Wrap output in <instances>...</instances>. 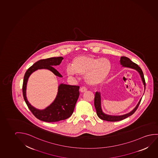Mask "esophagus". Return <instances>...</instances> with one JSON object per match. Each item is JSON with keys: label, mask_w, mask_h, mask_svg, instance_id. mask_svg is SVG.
<instances>
[{"label": "esophagus", "mask_w": 158, "mask_h": 158, "mask_svg": "<svg viewBox=\"0 0 158 158\" xmlns=\"http://www.w3.org/2000/svg\"><path fill=\"white\" fill-rule=\"evenodd\" d=\"M80 91L81 93H84L85 92L87 91V89L85 87H81L80 89Z\"/></svg>", "instance_id": "1"}]
</instances>
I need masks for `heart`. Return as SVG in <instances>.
Returning a JSON list of instances; mask_svg holds the SVG:
<instances>
[{"label": "heart", "mask_w": 158, "mask_h": 158, "mask_svg": "<svg viewBox=\"0 0 158 158\" xmlns=\"http://www.w3.org/2000/svg\"><path fill=\"white\" fill-rule=\"evenodd\" d=\"M72 66L67 67L69 76H85V80L91 85H101L105 82L111 71V62L106 58L79 55L73 59Z\"/></svg>", "instance_id": "1"}]
</instances>
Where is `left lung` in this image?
I'll use <instances>...</instances> for the list:
<instances>
[{"label":"left lung","instance_id":"8db88e82","mask_svg":"<svg viewBox=\"0 0 158 158\" xmlns=\"http://www.w3.org/2000/svg\"><path fill=\"white\" fill-rule=\"evenodd\" d=\"M120 64L121 65H122V67L134 69H135L136 71L138 72V73H139V76L141 78L143 84L144 85V89L145 90L146 82H145V80H144L143 73V72H142V69H141V68L137 64H136L134 62L131 61L128 57H126V56L121 57ZM141 99H142V98H140L139 102L137 103L136 106H135V108L133 110L131 111V112H129L128 114H123V115H120V116L110 115V114H106L104 112H103L102 109V106H101V94L99 92H96V94H95L94 104V106H95L97 114L99 118H100L101 119L104 120V121L116 122L121 121L122 119H125L126 118H127L128 117L132 115L135 112V111L137 110V108H138L139 103L141 101Z\"/></svg>","mask_w":158,"mask_h":158}]
</instances>
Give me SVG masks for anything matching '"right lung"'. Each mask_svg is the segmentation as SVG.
<instances>
[{"label":"right lung","instance_id":"1","mask_svg":"<svg viewBox=\"0 0 158 158\" xmlns=\"http://www.w3.org/2000/svg\"><path fill=\"white\" fill-rule=\"evenodd\" d=\"M64 58L62 56L50 57L39 60L29 68L25 72L23 80V95L25 103L32 114L37 119L47 122H55L67 119L73 114L77 101L79 96V86L61 84L54 101L44 110L34 108L27 101L26 94L28 79L35 71L46 69L52 72L55 76L62 77L61 74L53 66L59 65Z\"/></svg>","mask_w":158,"mask_h":158}]
</instances>
